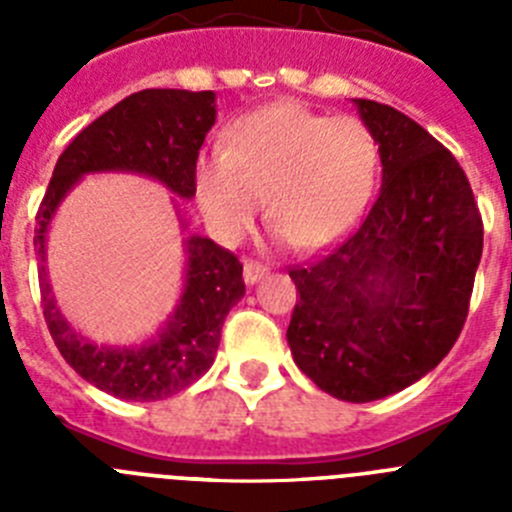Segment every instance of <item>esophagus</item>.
<instances>
[{"label": "esophagus", "instance_id": "esophagus-1", "mask_svg": "<svg viewBox=\"0 0 512 512\" xmlns=\"http://www.w3.org/2000/svg\"><path fill=\"white\" fill-rule=\"evenodd\" d=\"M266 271H269L266 264H261V261L256 259H246V264H243V279H246V284H256L264 277Z\"/></svg>", "mask_w": 512, "mask_h": 512}]
</instances>
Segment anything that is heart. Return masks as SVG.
<instances>
[{"label":"heart","instance_id":"obj_1","mask_svg":"<svg viewBox=\"0 0 512 512\" xmlns=\"http://www.w3.org/2000/svg\"><path fill=\"white\" fill-rule=\"evenodd\" d=\"M377 140L356 117L292 102L238 117L223 151L197 161V200L220 238L235 241L266 215L289 246L320 248L356 223L372 194Z\"/></svg>","mask_w":512,"mask_h":512}]
</instances>
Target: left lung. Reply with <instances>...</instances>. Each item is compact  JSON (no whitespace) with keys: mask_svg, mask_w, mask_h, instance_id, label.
<instances>
[{"mask_svg":"<svg viewBox=\"0 0 512 512\" xmlns=\"http://www.w3.org/2000/svg\"><path fill=\"white\" fill-rule=\"evenodd\" d=\"M382 187L351 233L289 266L295 364L320 390L372 402L436 369L459 338L482 256V215L449 148L390 104L354 99Z\"/></svg>","mask_w":512,"mask_h":512,"instance_id":"left-lung-1","label":"left lung"}]
</instances>
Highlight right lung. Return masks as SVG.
Segmentation results:
<instances>
[{
    "label": "right lung",
    "mask_w": 512,
    "mask_h": 512,
    "mask_svg": "<svg viewBox=\"0 0 512 512\" xmlns=\"http://www.w3.org/2000/svg\"><path fill=\"white\" fill-rule=\"evenodd\" d=\"M215 125V94L187 89H143L87 125L53 169L38 207L33 243L45 261V230L63 194L89 171H135L158 179L179 197L197 192V158ZM187 284L164 333L138 348H104L81 338L58 312L38 269L43 315L66 364L89 384L120 400H164L187 390L215 361L230 307L246 292L243 264L210 238L189 235Z\"/></svg>",
    "instance_id": "obj_1"
}]
</instances>
